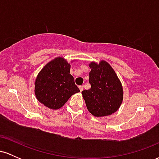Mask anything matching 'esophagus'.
Wrapping results in <instances>:
<instances>
[{
	"instance_id": "obj_1",
	"label": "esophagus",
	"mask_w": 159,
	"mask_h": 159,
	"mask_svg": "<svg viewBox=\"0 0 159 159\" xmlns=\"http://www.w3.org/2000/svg\"><path fill=\"white\" fill-rule=\"evenodd\" d=\"M78 88H79V90H80V91H81L84 90V86L83 85H81V86H79V87H78Z\"/></svg>"
}]
</instances>
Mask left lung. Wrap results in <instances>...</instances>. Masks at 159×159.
Returning <instances> with one entry per match:
<instances>
[{
	"instance_id": "left-lung-1",
	"label": "left lung",
	"mask_w": 159,
	"mask_h": 159,
	"mask_svg": "<svg viewBox=\"0 0 159 159\" xmlns=\"http://www.w3.org/2000/svg\"><path fill=\"white\" fill-rule=\"evenodd\" d=\"M89 66L91 87L81 92L87 110L96 117L113 114L123 101L121 81L112 66L104 60L98 63L90 62Z\"/></svg>"
}]
</instances>
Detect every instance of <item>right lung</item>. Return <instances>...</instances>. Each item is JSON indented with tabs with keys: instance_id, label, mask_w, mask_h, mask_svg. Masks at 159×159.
Listing matches in <instances>:
<instances>
[{
	"instance_id": "add662e5",
	"label": "right lung",
	"mask_w": 159,
	"mask_h": 159,
	"mask_svg": "<svg viewBox=\"0 0 159 159\" xmlns=\"http://www.w3.org/2000/svg\"><path fill=\"white\" fill-rule=\"evenodd\" d=\"M70 63L62 56L57 57L44 66L34 82V93L39 102L52 110H57L72 95L80 92L70 74Z\"/></svg>"
}]
</instances>
